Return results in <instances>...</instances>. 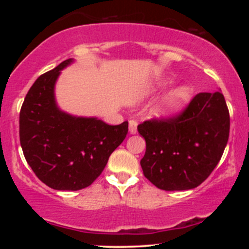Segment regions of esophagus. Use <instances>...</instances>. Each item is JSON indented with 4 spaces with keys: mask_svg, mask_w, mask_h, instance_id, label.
I'll return each mask as SVG.
<instances>
[{
    "mask_svg": "<svg viewBox=\"0 0 249 249\" xmlns=\"http://www.w3.org/2000/svg\"><path fill=\"white\" fill-rule=\"evenodd\" d=\"M137 125H138V123H137V121H134V119H131V121L128 122V130H130V133H137Z\"/></svg>",
    "mask_w": 249,
    "mask_h": 249,
    "instance_id": "34e87169",
    "label": "esophagus"
}]
</instances>
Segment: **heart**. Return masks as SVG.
Here are the masks:
<instances>
[{"mask_svg": "<svg viewBox=\"0 0 249 249\" xmlns=\"http://www.w3.org/2000/svg\"><path fill=\"white\" fill-rule=\"evenodd\" d=\"M165 84H158L156 87H152L151 90H157L159 87H164ZM193 96V90L192 88L188 87V85H182V87L177 88L176 90H173L172 92L168 95L166 98L164 99L161 103L160 107H158V113L162 117H166V118H171L179 113H181L184 111V108L187 107L188 103L191 102Z\"/></svg>", "mask_w": 249, "mask_h": 249, "instance_id": "obj_1", "label": "heart"}]
</instances>
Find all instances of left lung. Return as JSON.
I'll use <instances>...</instances> for the list:
<instances>
[{"label":"left lung","mask_w":249,"mask_h":249,"mask_svg":"<svg viewBox=\"0 0 249 249\" xmlns=\"http://www.w3.org/2000/svg\"><path fill=\"white\" fill-rule=\"evenodd\" d=\"M146 142L144 176L164 191L196 188L213 172L230 137V111L220 91L200 92L181 113L138 125Z\"/></svg>","instance_id":"8db88e82"}]
</instances>
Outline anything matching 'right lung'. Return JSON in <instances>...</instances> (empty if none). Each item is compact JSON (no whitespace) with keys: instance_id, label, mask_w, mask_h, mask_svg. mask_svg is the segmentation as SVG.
<instances>
[{"instance_id":"right-lung-1","label":"right lung","mask_w":249,"mask_h":249,"mask_svg":"<svg viewBox=\"0 0 249 249\" xmlns=\"http://www.w3.org/2000/svg\"><path fill=\"white\" fill-rule=\"evenodd\" d=\"M72 59L36 79L19 111V142L36 177L59 191L90 186L122 144L128 123L107 125L97 118L73 117L57 107L53 88L57 77Z\"/></svg>"}]
</instances>
